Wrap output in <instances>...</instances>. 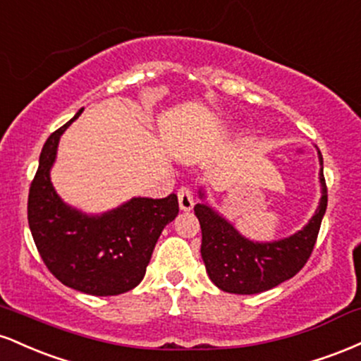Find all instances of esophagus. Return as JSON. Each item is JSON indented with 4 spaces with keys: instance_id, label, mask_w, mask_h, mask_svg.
<instances>
[{
    "instance_id": "1",
    "label": "esophagus",
    "mask_w": 361,
    "mask_h": 361,
    "mask_svg": "<svg viewBox=\"0 0 361 361\" xmlns=\"http://www.w3.org/2000/svg\"><path fill=\"white\" fill-rule=\"evenodd\" d=\"M178 204H180V209L183 210V212H188V210L193 209L195 205V198H193V193L192 190L186 188H180V192H178Z\"/></svg>"
}]
</instances>
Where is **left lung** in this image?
<instances>
[{
    "mask_svg": "<svg viewBox=\"0 0 361 361\" xmlns=\"http://www.w3.org/2000/svg\"><path fill=\"white\" fill-rule=\"evenodd\" d=\"M319 157L321 200L309 222L288 238L275 241H252L239 233L221 212L209 205L204 188H198L202 204L195 205V215L202 227V259L215 287L238 295L267 292L290 280L307 263L316 244L319 227L327 207V188Z\"/></svg>",
    "mask_w": 361,
    "mask_h": 361,
    "instance_id": "obj_1",
    "label": "left lung"
}]
</instances>
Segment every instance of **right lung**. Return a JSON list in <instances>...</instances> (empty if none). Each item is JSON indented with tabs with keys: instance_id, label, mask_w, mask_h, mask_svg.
Returning <instances> with one entry per match:
<instances>
[{
	"instance_id": "1",
	"label": "right lung",
	"mask_w": 361,
	"mask_h": 361,
	"mask_svg": "<svg viewBox=\"0 0 361 361\" xmlns=\"http://www.w3.org/2000/svg\"><path fill=\"white\" fill-rule=\"evenodd\" d=\"M45 140L28 193V226L45 267L66 287L109 297L135 288L146 275L152 250L178 215V197H134L103 214H86L66 204L51 181L66 128Z\"/></svg>"
}]
</instances>
